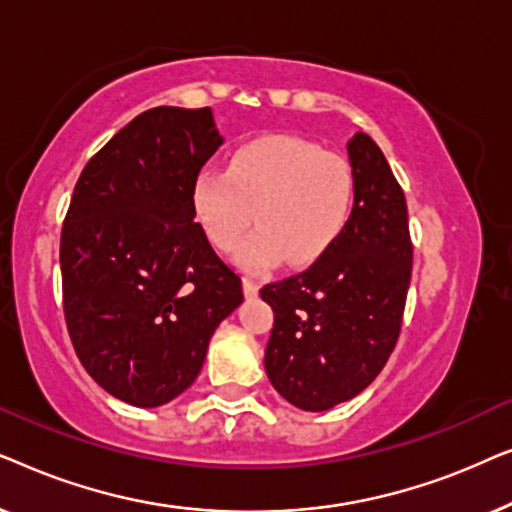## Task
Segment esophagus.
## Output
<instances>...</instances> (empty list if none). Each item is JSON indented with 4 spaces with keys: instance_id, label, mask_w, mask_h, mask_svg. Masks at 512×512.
<instances>
[{
    "instance_id": "esophagus-1",
    "label": "esophagus",
    "mask_w": 512,
    "mask_h": 512,
    "mask_svg": "<svg viewBox=\"0 0 512 512\" xmlns=\"http://www.w3.org/2000/svg\"><path fill=\"white\" fill-rule=\"evenodd\" d=\"M242 289H244V296H247V298L258 296V284L251 277H244L242 279Z\"/></svg>"
}]
</instances>
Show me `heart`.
Masks as SVG:
<instances>
[{
    "mask_svg": "<svg viewBox=\"0 0 512 512\" xmlns=\"http://www.w3.org/2000/svg\"><path fill=\"white\" fill-rule=\"evenodd\" d=\"M356 181L347 160L298 137L272 135L240 146L228 172L205 167L191 186L193 214L216 249H230L251 219L254 233L237 244L244 268L279 258L310 265L328 254L349 226Z\"/></svg>",
    "mask_w": 512,
    "mask_h": 512,
    "instance_id": "b5f03b06",
    "label": "heart"
}]
</instances>
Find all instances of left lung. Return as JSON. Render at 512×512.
<instances>
[{
  "label": "left lung",
  "instance_id": "1",
  "mask_svg": "<svg viewBox=\"0 0 512 512\" xmlns=\"http://www.w3.org/2000/svg\"><path fill=\"white\" fill-rule=\"evenodd\" d=\"M356 193L349 226L305 272L261 289L275 312L265 373L291 405L331 410L361 394L394 352L412 275L403 188L373 139L347 144Z\"/></svg>",
  "mask_w": 512,
  "mask_h": 512
}]
</instances>
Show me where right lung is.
<instances>
[{"label": "right lung", "mask_w": 512, "mask_h": 512, "mask_svg": "<svg viewBox=\"0 0 512 512\" xmlns=\"http://www.w3.org/2000/svg\"><path fill=\"white\" fill-rule=\"evenodd\" d=\"M223 144L212 109L156 107L83 167L60 237L76 356L111 396L158 408L186 391L242 279L195 223L191 186Z\"/></svg>", "instance_id": "add662e5"}]
</instances>
